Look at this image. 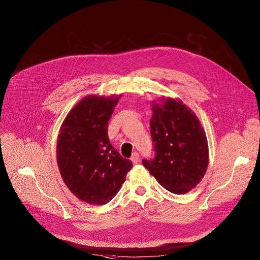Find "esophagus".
Masks as SVG:
<instances>
[{"instance_id":"1","label":"esophagus","mask_w":260,"mask_h":260,"mask_svg":"<svg viewBox=\"0 0 260 260\" xmlns=\"http://www.w3.org/2000/svg\"><path fill=\"white\" fill-rule=\"evenodd\" d=\"M139 158H140V155H139V153H137V152H135V153L132 155V157H131V159H132V161H133L134 164H137V162L139 161Z\"/></svg>"}]
</instances>
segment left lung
Wrapping results in <instances>:
<instances>
[{"mask_svg": "<svg viewBox=\"0 0 260 260\" xmlns=\"http://www.w3.org/2000/svg\"><path fill=\"white\" fill-rule=\"evenodd\" d=\"M150 120L155 156L143 165L160 186L174 194L192 190L207 170L206 134L194 112L172 99L153 104Z\"/></svg>", "mask_w": 260, "mask_h": 260, "instance_id": "8db88e82", "label": "left lung"}]
</instances>
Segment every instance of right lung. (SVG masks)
I'll return each instance as SVG.
<instances>
[{"label":"right lung","instance_id":"obj_1","mask_svg":"<svg viewBox=\"0 0 260 260\" xmlns=\"http://www.w3.org/2000/svg\"><path fill=\"white\" fill-rule=\"evenodd\" d=\"M121 95L87 96L66 116L57 140V161L69 190L89 204L104 205L133 168L108 140V120Z\"/></svg>","mask_w":260,"mask_h":260}]
</instances>
